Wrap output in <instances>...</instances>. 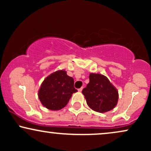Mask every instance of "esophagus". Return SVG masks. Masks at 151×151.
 I'll return each mask as SVG.
<instances>
[{
    "label": "esophagus",
    "instance_id": "obj_1",
    "mask_svg": "<svg viewBox=\"0 0 151 151\" xmlns=\"http://www.w3.org/2000/svg\"><path fill=\"white\" fill-rule=\"evenodd\" d=\"M82 89H83V87L79 88V89H78V91H79V92H81V91H82Z\"/></svg>",
    "mask_w": 151,
    "mask_h": 151
}]
</instances>
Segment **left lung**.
<instances>
[{"label": "left lung", "instance_id": "obj_1", "mask_svg": "<svg viewBox=\"0 0 151 151\" xmlns=\"http://www.w3.org/2000/svg\"><path fill=\"white\" fill-rule=\"evenodd\" d=\"M82 93L89 108L99 113L112 110L119 99L117 89L101 74H89V83L83 89Z\"/></svg>", "mask_w": 151, "mask_h": 151}]
</instances>
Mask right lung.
I'll return each mask as SVG.
<instances>
[{
    "instance_id": "right-lung-1",
    "label": "right lung",
    "mask_w": 151,
    "mask_h": 151,
    "mask_svg": "<svg viewBox=\"0 0 151 151\" xmlns=\"http://www.w3.org/2000/svg\"><path fill=\"white\" fill-rule=\"evenodd\" d=\"M74 79L65 70H58L47 77L41 84L38 97L42 104L50 110L64 108L72 93L77 90L74 87Z\"/></svg>"
}]
</instances>
